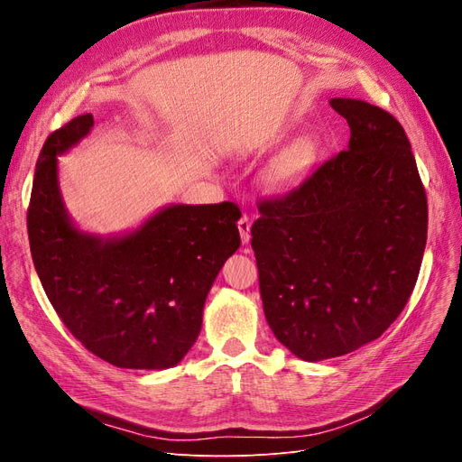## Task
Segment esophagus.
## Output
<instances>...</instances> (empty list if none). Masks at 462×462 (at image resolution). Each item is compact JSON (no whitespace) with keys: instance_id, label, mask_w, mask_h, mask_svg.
I'll list each match as a JSON object with an SVG mask.
<instances>
[{"instance_id":"34e87169","label":"esophagus","mask_w":462,"mask_h":462,"mask_svg":"<svg viewBox=\"0 0 462 462\" xmlns=\"http://www.w3.org/2000/svg\"><path fill=\"white\" fill-rule=\"evenodd\" d=\"M236 226H239L241 241H243V243H248V241H250V227H253V223H250V217H248V216H243V217L239 219V223H236Z\"/></svg>"}]
</instances>
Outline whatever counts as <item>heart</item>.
Listing matches in <instances>:
<instances>
[{"label":"heart","mask_w":462,"mask_h":462,"mask_svg":"<svg viewBox=\"0 0 462 462\" xmlns=\"http://www.w3.org/2000/svg\"><path fill=\"white\" fill-rule=\"evenodd\" d=\"M258 150V143H246L236 148V158H248L250 153ZM318 158V141L314 136H304L295 144L283 150L263 171V185L270 190H287L310 171L312 163Z\"/></svg>","instance_id":"heart-1"}]
</instances>
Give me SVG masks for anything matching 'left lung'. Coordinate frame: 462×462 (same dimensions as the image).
Returning a JSON list of instances; mask_svg holds the SVG:
<instances>
[{
  "label": "left lung",
  "mask_w": 462,
  "mask_h": 462,
  "mask_svg": "<svg viewBox=\"0 0 462 462\" xmlns=\"http://www.w3.org/2000/svg\"><path fill=\"white\" fill-rule=\"evenodd\" d=\"M346 150L260 204L253 248L265 319L306 362L353 353L393 324L426 248L428 204L399 121L355 97H331Z\"/></svg>",
  "instance_id": "1"
}]
</instances>
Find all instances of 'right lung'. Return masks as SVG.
<instances>
[{"label":"right lung","instance_id":"right-lung-1","mask_svg":"<svg viewBox=\"0 0 462 462\" xmlns=\"http://www.w3.org/2000/svg\"><path fill=\"white\" fill-rule=\"evenodd\" d=\"M92 127V114L79 116L40 152L29 206L36 273L90 353L117 368H173L197 343L208 292L241 245V212L233 202L167 204L129 231L80 229L63 202L58 158Z\"/></svg>","mask_w":462,"mask_h":462}]
</instances>
